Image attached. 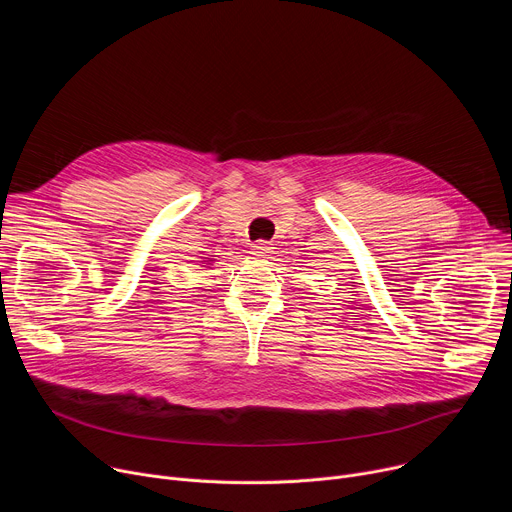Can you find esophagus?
I'll return each mask as SVG.
<instances>
[{
    "mask_svg": "<svg viewBox=\"0 0 512 512\" xmlns=\"http://www.w3.org/2000/svg\"><path fill=\"white\" fill-rule=\"evenodd\" d=\"M273 251V247H271V243L269 241H255L253 245H251V253L255 255V257H265V255H269Z\"/></svg>",
    "mask_w": 512,
    "mask_h": 512,
    "instance_id": "esophagus-1",
    "label": "esophagus"
}]
</instances>
